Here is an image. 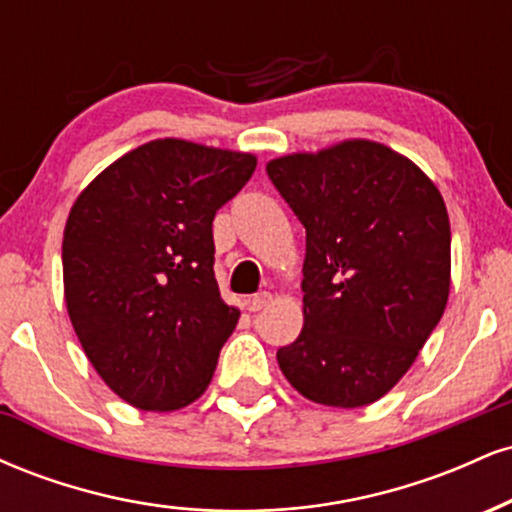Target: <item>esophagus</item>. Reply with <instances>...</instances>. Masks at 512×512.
<instances>
[{"mask_svg":"<svg viewBox=\"0 0 512 512\" xmlns=\"http://www.w3.org/2000/svg\"><path fill=\"white\" fill-rule=\"evenodd\" d=\"M269 303H272V293H269V291H260V293H255V296H250L248 301H245V305H248L250 313H257V310L267 308Z\"/></svg>","mask_w":512,"mask_h":512,"instance_id":"obj_1","label":"esophagus"}]
</instances>
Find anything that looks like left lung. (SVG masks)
Returning <instances> with one entry per match:
<instances>
[{
    "label": "left lung",
    "mask_w": 512,
    "mask_h": 512,
    "mask_svg": "<svg viewBox=\"0 0 512 512\" xmlns=\"http://www.w3.org/2000/svg\"><path fill=\"white\" fill-rule=\"evenodd\" d=\"M305 228L303 330L281 373L325 407L356 409L399 383L450 293V221L409 158L354 139L267 163Z\"/></svg>",
    "instance_id": "obj_1"
}]
</instances>
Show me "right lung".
<instances>
[{
    "label": "right lung",
    "instance_id": "add662e5",
    "mask_svg": "<svg viewBox=\"0 0 512 512\" xmlns=\"http://www.w3.org/2000/svg\"><path fill=\"white\" fill-rule=\"evenodd\" d=\"M255 156L156 139L81 192L62 240L64 301L105 385L132 407H187L240 313L214 276V223Z\"/></svg>",
    "mask_w": 512,
    "mask_h": 512
}]
</instances>
